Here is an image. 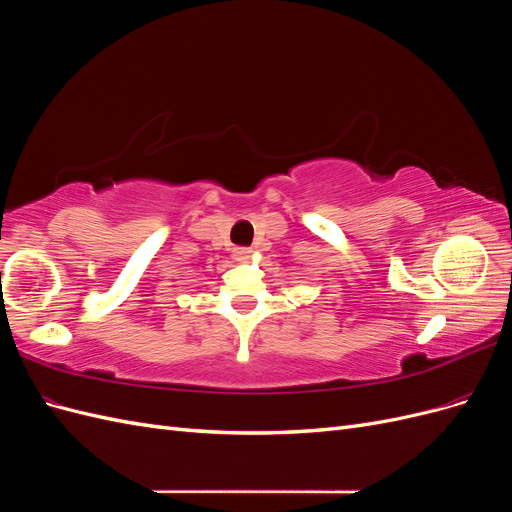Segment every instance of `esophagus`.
<instances>
[{
  "label": "esophagus",
  "mask_w": 512,
  "mask_h": 512,
  "mask_svg": "<svg viewBox=\"0 0 512 512\" xmlns=\"http://www.w3.org/2000/svg\"><path fill=\"white\" fill-rule=\"evenodd\" d=\"M235 258L241 260V262L250 260L252 258V250H250V247H239V250H235Z\"/></svg>",
  "instance_id": "1"
}]
</instances>
